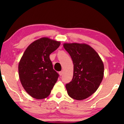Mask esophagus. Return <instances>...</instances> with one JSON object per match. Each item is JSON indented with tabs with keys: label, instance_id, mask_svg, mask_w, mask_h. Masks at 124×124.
Returning a JSON list of instances; mask_svg holds the SVG:
<instances>
[{
	"label": "esophagus",
	"instance_id": "34e87169",
	"mask_svg": "<svg viewBox=\"0 0 124 124\" xmlns=\"http://www.w3.org/2000/svg\"><path fill=\"white\" fill-rule=\"evenodd\" d=\"M59 74H60V76H62V74H63V70H62L60 71V72H59Z\"/></svg>",
	"mask_w": 124,
	"mask_h": 124
}]
</instances>
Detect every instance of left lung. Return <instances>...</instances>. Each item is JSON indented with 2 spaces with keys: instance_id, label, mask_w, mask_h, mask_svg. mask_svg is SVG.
<instances>
[{
  "instance_id": "left-lung-1",
  "label": "left lung",
  "mask_w": 124,
  "mask_h": 124,
  "mask_svg": "<svg viewBox=\"0 0 124 124\" xmlns=\"http://www.w3.org/2000/svg\"><path fill=\"white\" fill-rule=\"evenodd\" d=\"M64 47L74 65L72 81L66 84L68 94L73 99L84 100L94 94L104 76V64L97 52L89 45L64 43Z\"/></svg>"
}]
</instances>
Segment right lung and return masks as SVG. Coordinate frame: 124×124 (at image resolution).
Here are the masks:
<instances>
[{
    "mask_svg": "<svg viewBox=\"0 0 124 124\" xmlns=\"http://www.w3.org/2000/svg\"><path fill=\"white\" fill-rule=\"evenodd\" d=\"M60 45V42L44 37L25 51L18 64V74L23 87L33 98H47L57 81L59 75L53 69L50 55Z\"/></svg>",
    "mask_w": 124,
    "mask_h": 124,
    "instance_id": "add662e5",
    "label": "right lung"
}]
</instances>
